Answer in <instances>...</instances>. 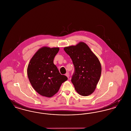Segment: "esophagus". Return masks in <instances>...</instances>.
<instances>
[{
    "label": "esophagus",
    "mask_w": 131,
    "mask_h": 131,
    "mask_svg": "<svg viewBox=\"0 0 131 131\" xmlns=\"http://www.w3.org/2000/svg\"><path fill=\"white\" fill-rule=\"evenodd\" d=\"M65 75H66L68 78H69V73H66V74H65Z\"/></svg>",
    "instance_id": "1"
}]
</instances>
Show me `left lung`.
<instances>
[{
    "instance_id": "1",
    "label": "left lung",
    "mask_w": 131,
    "mask_h": 131,
    "mask_svg": "<svg viewBox=\"0 0 131 131\" xmlns=\"http://www.w3.org/2000/svg\"><path fill=\"white\" fill-rule=\"evenodd\" d=\"M71 58L74 72L71 81L76 91L82 96L94 92L101 73V66L97 57L84 42L64 48Z\"/></svg>"
}]
</instances>
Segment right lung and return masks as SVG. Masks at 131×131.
<instances>
[{
    "mask_svg": "<svg viewBox=\"0 0 131 131\" xmlns=\"http://www.w3.org/2000/svg\"><path fill=\"white\" fill-rule=\"evenodd\" d=\"M59 48L43 47L32 57L27 68L28 79L33 88L40 95L51 97L57 93L68 78L59 73L53 59Z\"/></svg>",
    "mask_w": 131,
    "mask_h": 131,
    "instance_id": "1",
    "label": "right lung"
}]
</instances>
